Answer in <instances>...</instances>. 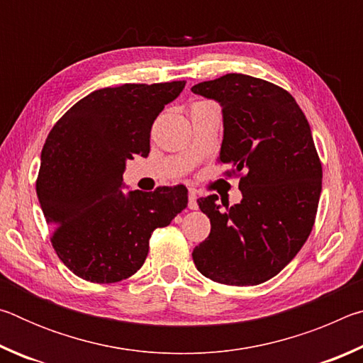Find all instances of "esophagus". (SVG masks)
Listing matches in <instances>:
<instances>
[{"instance_id":"esophagus-1","label":"esophagus","mask_w":363,"mask_h":363,"mask_svg":"<svg viewBox=\"0 0 363 363\" xmlns=\"http://www.w3.org/2000/svg\"><path fill=\"white\" fill-rule=\"evenodd\" d=\"M187 206L190 208V210H196V208H199V203H196L195 190H190V192H189V203H187Z\"/></svg>"}]
</instances>
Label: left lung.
<instances>
[{
  "instance_id": "1",
  "label": "left lung",
  "mask_w": 363,
  "mask_h": 363,
  "mask_svg": "<svg viewBox=\"0 0 363 363\" xmlns=\"http://www.w3.org/2000/svg\"><path fill=\"white\" fill-rule=\"evenodd\" d=\"M192 93L223 108L219 162L240 174V203L196 200L211 223L194 248L200 274L224 285H259L303 248L322 192V164L311 126L290 93L243 73L201 82Z\"/></svg>"
}]
</instances>
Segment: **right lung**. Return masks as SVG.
<instances>
[{"label": "right lung", "mask_w": 363, "mask_h": 363, "mask_svg": "<svg viewBox=\"0 0 363 363\" xmlns=\"http://www.w3.org/2000/svg\"><path fill=\"white\" fill-rule=\"evenodd\" d=\"M186 82L120 84L78 101L49 133L36 194L52 247L73 274L113 284L136 274L157 227L187 206L184 186L126 189V162L150 152V130Z\"/></svg>", "instance_id": "right-lung-1"}]
</instances>
